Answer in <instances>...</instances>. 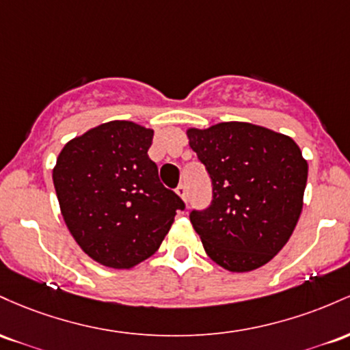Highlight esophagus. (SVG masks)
Here are the masks:
<instances>
[{"label": "esophagus", "instance_id": "obj_1", "mask_svg": "<svg viewBox=\"0 0 350 350\" xmlns=\"http://www.w3.org/2000/svg\"><path fill=\"white\" fill-rule=\"evenodd\" d=\"M175 191H176V195L180 196V198L185 200V202H187V200H188V188H187V185H183V183H180V185L176 187Z\"/></svg>", "mask_w": 350, "mask_h": 350}]
</instances>
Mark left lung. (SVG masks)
I'll list each match as a JSON object with an SVG mask.
<instances>
[{
  "label": "left lung",
  "mask_w": 350,
  "mask_h": 350,
  "mask_svg": "<svg viewBox=\"0 0 350 350\" xmlns=\"http://www.w3.org/2000/svg\"><path fill=\"white\" fill-rule=\"evenodd\" d=\"M187 133L211 182L210 205L190 211L206 254L233 273L266 265L288 243L302 210L308 162L299 147L248 122Z\"/></svg>",
  "instance_id": "left-lung-1"
}]
</instances>
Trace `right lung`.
<instances>
[{"mask_svg": "<svg viewBox=\"0 0 350 350\" xmlns=\"http://www.w3.org/2000/svg\"><path fill=\"white\" fill-rule=\"evenodd\" d=\"M152 140L150 129L113 120L72 139L57 157L53 182L66 225L84 253L109 268L150 258L185 210L148 159Z\"/></svg>", "mask_w": 350, "mask_h": 350, "instance_id": "right-lung-1", "label": "right lung"}]
</instances>
